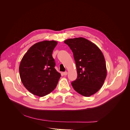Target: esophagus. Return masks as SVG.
Listing matches in <instances>:
<instances>
[{
	"label": "esophagus",
	"mask_w": 130,
	"mask_h": 130,
	"mask_svg": "<svg viewBox=\"0 0 130 130\" xmlns=\"http://www.w3.org/2000/svg\"><path fill=\"white\" fill-rule=\"evenodd\" d=\"M67 74H68V73H67V72H63V74L64 76L67 75Z\"/></svg>",
	"instance_id": "obj_1"
}]
</instances>
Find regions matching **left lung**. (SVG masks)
Instances as JSON below:
<instances>
[{
	"label": "left lung",
	"instance_id": "obj_1",
	"mask_svg": "<svg viewBox=\"0 0 130 130\" xmlns=\"http://www.w3.org/2000/svg\"><path fill=\"white\" fill-rule=\"evenodd\" d=\"M72 50L77 77L72 82L74 90L84 96L96 93L103 86L107 75L103 54L93 43L82 37L64 41Z\"/></svg>",
	"mask_w": 130,
	"mask_h": 130
}]
</instances>
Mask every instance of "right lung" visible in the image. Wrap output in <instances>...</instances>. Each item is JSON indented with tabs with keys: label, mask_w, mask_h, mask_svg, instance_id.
<instances>
[{
	"label": "right lung",
	"mask_w": 130,
	"mask_h": 130,
	"mask_svg": "<svg viewBox=\"0 0 130 130\" xmlns=\"http://www.w3.org/2000/svg\"><path fill=\"white\" fill-rule=\"evenodd\" d=\"M57 42L44 41L36 43L22 58L19 70L24 87L38 96H44L56 88L61 77L55 68L52 53Z\"/></svg>",
	"instance_id": "1"
}]
</instances>
